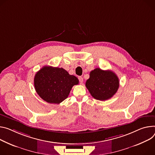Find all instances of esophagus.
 <instances>
[{"mask_svg": "<svg viewBox=\"0 0 155 155\" xmlns=\"http://www.w3.org/2000/svg\"><path fill=\"white\" fill-rule=\"evenodd\" d=\"M78 80H79V81L80 82V83H83V78H82L81 77H78Z\"/></svg>", "mask_w": 155, "mask_h": 155, "instance_id": "34e87169", "label": "esophagus"}]
</instances>
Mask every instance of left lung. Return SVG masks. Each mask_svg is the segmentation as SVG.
Returning a JSON list of instances; mask_svg holds the SVG:
<instances>
[{"mask_svg":"<svg viewBox=\"0 0 155 155\" xmlns=\"http://www.w3.org/2000/svg\"><path fill=\"white\" fill-rule=\"evenodd\" d=\"M85 85L94 99L105 101L116 93L119 81L116 74L111 70L96 68L90 72Z\"/></svg>","mask_w":155,"mask_h":155,"instance_id":"8db88e82","label":"left lung"}]
</instances>
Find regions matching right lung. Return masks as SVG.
Masks as SVG:
<instances>
[{"mask_svg":"<svg viewBox=\"0 0 155 155\" xmlns=\"http://www.w3.org/2000/svg\"><path fill=\"white\" fill-rule=\"evenodd\" d=\"M78 79L63 68L45 66L36 74L34 85L38 94L45 101L59 104L65 100Z\"/></svg>","mask_w":155,"mask_h":155,"instance_id":"add662e5","label":"right lung"}]
</instances>
